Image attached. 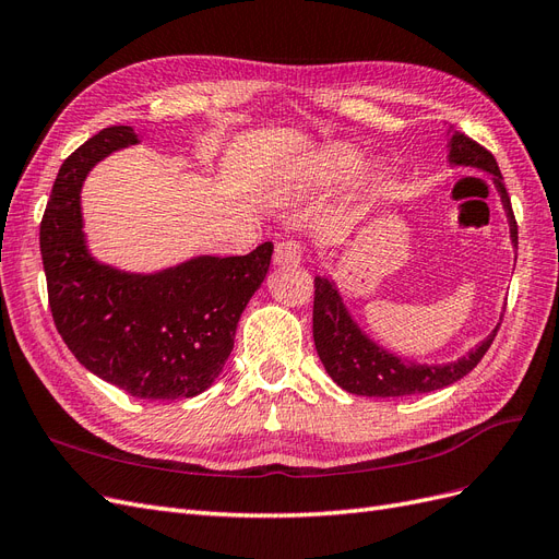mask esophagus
Returning a JSON list of instances; mask_svg holds the SVG:
<instances>
[{
    "label": "esophagus",
    "instance_id": "esophagus-1",
    "mask_svg": "<svg viewBox=\"0 0 559 559\" xmlns=\"http://www.w3.org/2000/svg\"><path fill=\"white\" fill-rule=\"evenodd\" d=\"M300 259H302V247L298 242H294V240L277 242L275 253H273V261L277 265H296V263H300Z\"/></svg>",
    "mask_w": 559,
    "mask_h": 559
}]
</instances>
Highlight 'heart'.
<instances>
[{
  "mask_svg": "<svg viewBox=\"0 0 559 559\" xmlns=\"http://www.w3.org/2000/svg\"><path fill=\"white\" fill-rule=\"evenodd\" d=\"M357 167H359L357 151L345 144H331L302 158L296 165L294 179L298 181L300 189L319 191L345 179L347 175L357 170Z\"/></svg>",
  "mask_w": 559,
  "mask_h": 559,
  "instance_id": "1",
  "label": "heart"
}]
</instances>
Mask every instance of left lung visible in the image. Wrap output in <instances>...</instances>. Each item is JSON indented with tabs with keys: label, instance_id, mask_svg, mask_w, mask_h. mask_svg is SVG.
<instances>
[{
	"label": "left lung",
	"instance_id": "obj_1",
	"mask_svg": "<svg viewBox=\"0 0 559 559\" xmlns=\"http://www.w3.org/2000/svg\"><path fill=\"white\" fill-rule=\"evenodd\" d=\"M450 163L471 165L495 177L497 191L501 193L503 210L509 214L511 240L518 247V224L511 207L509 191L503 186V177L495 156L485 146L466 138L464 132H454L450 140ZM501 326V324H499ZM499 326L489 333L485 341L471 349L466 357L445 366H419L408 364L394 354H389L380 345L354 324L349 312L343 306V298L337 294L331 280L314 277V308H312V335L314 347L326 373L337 386L357 396H408V394H427L443 389L478 366L485 352L497 337Z\"/></svg>",
	"mask_w": 559,
	"mask_h": 559
}]
</instances>
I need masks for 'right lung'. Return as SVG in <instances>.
I'll list each match as a JSON object with an SVG mask.
<instances>
[{"label":"right lung","instance_id":"obj_1","mask_svg":"<svg viewBox=\"0 0 559 559\" xmlns=\"http://www.w3.org/2000/svg\"><path fill=\"white\" fill-rule=\"evenodd\" d=\"M128 144H138L130 126L105 128L60 167L39 228L48 306L64 345L97 378L134 399H191L230 357L273 242L247 257H198L156 275L97 263L83 238L81 183L97 160Z\"/></svg>","mask_w":559,"mask_h":559}]
</instances>
